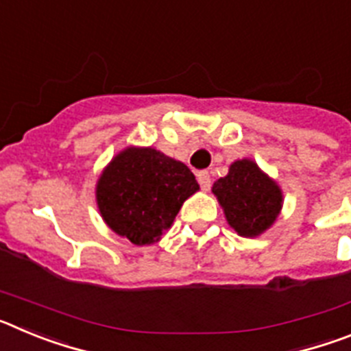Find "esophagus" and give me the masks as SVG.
<instances>
[{"label":"esophagus","instance_id":"34e87169","mask_svg":"<svg viewBox=\"0 0 351 351\" xmlns=\"http://www.w3.org/2000/svg\"><path fill=\"white\" fill-rule=\"evenodd\" d=\"M197 179H198V184L202 188L204 191H207L210 188V176L207 170H202V172L197 173Z\"/></svg>","mask_w":351,"mask_h":351}]
</instances>
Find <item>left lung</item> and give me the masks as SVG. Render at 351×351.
I'll return each mask as SVG.
<instances>
[{
    "mask_svg": "<svg viewBox=\"0 0 351 351\" xmlns=\"http://www.w3.org/2000/svg\"><path fill=\"white\" fill-rule=\"evenodd\" d=\"M226 223L241 237H258L276 223L283 209L281 186L250 158L235 160L228 173L213 184Z\"/></svg>",
    "mask_w": 351,
    "mask_h": 351,
    "instance_id": "obj_1",
    "label": "left lung"
}]
</instances>
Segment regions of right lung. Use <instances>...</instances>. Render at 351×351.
Here are the masks:
<instances>
[{
    "label": "right lung",
    "mask_w": 351,
    "mask_h": 351,
    "mask_svg": "<svg viewBox=\"0 0 351 351\" xmlns=\"http://www.w3.org/2000/svg\"><path fill=\"white\" fill-rule=\"evenodd\" d=\"M198 190L182 161L154 147L128 145L101 170L95 195L101 219L114 234L135 246H151Z\"/></svg>",
    "instance_id": "1"
}]
</instances>
